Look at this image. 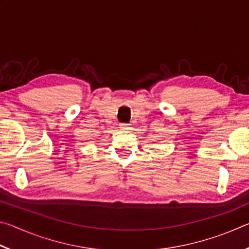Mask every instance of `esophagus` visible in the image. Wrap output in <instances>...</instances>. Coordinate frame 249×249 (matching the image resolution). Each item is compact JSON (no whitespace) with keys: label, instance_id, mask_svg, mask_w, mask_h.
<instances>
[{"label":"esophagus","instance_id":"34e87169","mask_svg":"<svg viewBox=\"0 0 249 249\" xmlns=\"http://www.w3.org/2000/svg\"><path fill=\"white\" fill-rule=\"evenodd\" d=\"M120 127H121L122 129H129V124H126V123H122V124L120 125Z\"/></svg>","mask_w":249,"mask_h":249}]
</instances>
